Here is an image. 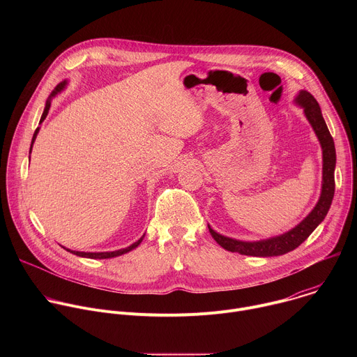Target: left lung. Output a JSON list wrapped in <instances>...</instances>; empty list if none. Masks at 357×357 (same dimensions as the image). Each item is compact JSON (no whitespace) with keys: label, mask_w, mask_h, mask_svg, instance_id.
<instances>
[{"label":"left lung","mask_w":357,"mask_h":357,"mask_svg":"<svg viewBox=\"0 0 357 357\" xmlns=\"http://www.w3.org/2000/svg\"><path fill=\"white\" fill-rule=\"evenodd\" d=\"M296 105L303 109L305 117L308 119L310 124L312 126L321 146H322V190L321 197L317 203L314 211L305 218L298 226L291 229L289 231L260 240V241H241L236 238H230L216 233L209 225V231L212 237L220 244L225 250L231 252L244 254V256H254V257H273V256H282V254L295 250L299 244L310 237V234L319 226V223L328 215V211L332 205V199L335 195V167H336V151L333 138L326 127V123L322 117L321 107L315 97L307 91L301 90L295 98Z\"/></svg>","instance_id":"1"}]
</instances>
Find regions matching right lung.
Segmentation results:
<instances>
[{
  "instance_id": "1",
  "label": "right lung",
  "mask_w": 357,
  "mask_h": 357,
  "mask_svg": "<svg viewBox=\"0 0 357 357\" xmlns=\"http://www.w3.org/2000/svg\"><path fill=\"white\" fill-rule=\"evenodd\" d=\"M66 84H68V82L65 80V82H62V83H59L56 87H55V90L50 93V96H49V98L46 100V105H45V110H43V113H42V117H40V121H39V124L46 119V116H47V113H49V109H50V100H52V97H55L58 93H61L65 87H66ZM38 132H39V127L35 130V132H33V137H32V142H31V149H29V152L32 151V145H33V142H35V138H36V135H38ZM145 236V234H144ZM144 236L138 240V241H135V243H132L131 245H128V247H126V248H121V250H116V251H103V252H86V251H73V250H69V248H65V250H68V251H70L72 254H76V256H79V257H86V259H98V260H101V259H113V257H119V256H121V254H126V252H128V251H131V250H134L135 247H138L139 245V243L142 241V238H144Z\"/></svg>"
}]
</instances>
